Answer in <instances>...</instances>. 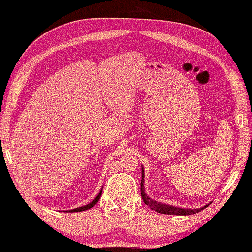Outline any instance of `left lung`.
<instances>
[{
    "label": "left lung",
    "mask_w": 252,
    "mask_h": 252,
    "mask_svg": "<svg viewBox=\"0 0 252 252\" xmlns=\"http://www.w3.org/2000/svg\"><path fill=\"white\" fill-rule=\"evenodd\" d=\"M141 195L144 200V203L147 205L152 210H155L159 213H163V215H173V216H189V215H195V213L199 212L203 209L207 208L208 205L203 206L201 208L197 209H184V208H178L167 205V203L158 202L153 200L152 198H149L146 192H145V187H144V169L142 167V181H141Z\"/></svg>",
    "instance_id": "1"
}]
</instances>
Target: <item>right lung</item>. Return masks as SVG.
<instances>
[{
  "label": "right lung",
  "mask_w": 252,
  "mask_h": 252,
  "mask_svg": "<svg viewBox=\"0 0 252 252\" xmlns=\"http://www.w3.org/2000/svg\"><path fill=\"white\" fill-rule=\"evenodd\" d=\"M101 192H103V189H101L99 192H98V195L95 197V199H93V201H91L90 203H88V205H85V206H83V207H79V208H76V209H72V210H70L69 212H80V211H85V210H88V209H91L92 207H94L96 203H97V201L99 200V198H100V196H101Z\"/></svg>",
  "instance_id": "1"
}]
</instances>
